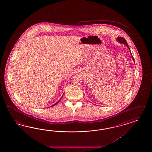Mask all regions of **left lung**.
<instances>
[{
  "mask_svg": "<svg viewBox=\"0 0 152 152\" xmlns=\"http://www.w3.org/2000/svg\"><path fill=\"white\" fill-rule=\"evenodd\" d=\"M117 40H118V41H119V42H121V43H122V44H124L125 45H126L127 46L128 48V49L129 50V51H130V52H131V50H130V49H129V46H128V45L127 44V42H126V40H125V39H124L123 37H118L117 38ZM131 53L132 57V58H133V61H134V58L133 57V56H132V55L131 52Z\"/></svg>",
  "mask_w": 152,
  "mask_h": 152,
  "instance_id": "obj_1",
  "label": "left lung"
}]
</instances>
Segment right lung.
<instances>
[{
  "label": "right lung",
  "instance_id": "1",
  "mask_svg": "<svg viewBox=\"0 0 152 152\" xmlns=\"http://www.w3.org/2000/svg\"><path fill=\"white\" fill-rule=\"evenodd\" d=\"M61 98H62V97H61ZM60 100H59V101H58V102L56 103H55V104H53V106H51V107H53V106H55V105H56V104H57V103H58V102H59V101H60Z\"/></svg>",
  "mask_w": 152,
  "mask_h": 152
}]
</instances>
